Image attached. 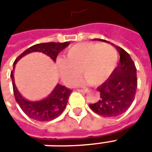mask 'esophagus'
Masks as SVG:
<instances>
[{
  "label": "esophagus",
  "mask_w": 152,
  "mask_h": 152,
  "mask_svg": "<svg viewBox=\"0 0 152 152\" xmlns=\"http://www.w3.org/2000/svg\"><path fill=\"white\" fill-rule=\"evenodd\" d=\"M78 92H81V93H84V94H86V93L88 92V89H76Z\"/></svg>",
  "instance_id": "34e87169"
}]
</instances>
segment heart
Returning a JSON list of instances; mask_svg holds the SVG:
<instances>
[{"mask_svg": "<svg viewBox=\"0 0 152 152\" xmlns=\"http://www.w3.org/2000/svg\"><path fill=\"white\" fill-rule=\"evenodd\" d=\"M117 60V50L112 45L86 42L70 47L66 58H58L57 63L60 76L66 85H73L82 71L86 80L81 83L89 81L98 86L112 75Z\"/></svg>", "mask_w": 152, "mask_h": 152, "instance_id": "heart-1", "label": "heart"}]
</instances>
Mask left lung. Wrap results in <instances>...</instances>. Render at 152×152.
Here are the masks:
<instances>
[{"instance_id":"left-lung-1","label":"left lung","mask_w":152,"mask_h":152,"mask_svg":"<svg viewBox=\"0 0 152 152\" xmlns=\"http://www.w3.org/2000/svg\"><path fill=\"white\" fill-rule=\"evenodd\" d=\"M115 48L121 56L120 63L108 79L98 88L100 99L89 104L93 112L104 117H115L127 111L137 90V69L134 61L122 48L117 45Z\"/></svg>"}]
</instances>
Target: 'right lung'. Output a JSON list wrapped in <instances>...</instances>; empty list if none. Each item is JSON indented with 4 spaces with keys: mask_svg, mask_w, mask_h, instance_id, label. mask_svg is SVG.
I'll return each instance as SVG.
<instances>
[{
    "mask_svg": "<svg viewBox=\"0 0 152 152\" xmlns=\"http://www.w3.org/2000/svg\"><path fill=\"white\" fill-rule=\"evenodd\" d=\"M70 42L66 41L63 43L60 42H48V43L37 44L25 50L19 55L14 62V68L16 63L26 54L31 52H42L52 58L55 62L56 58L59 52L69 45ZM14 71L10 73L13 84V90L16 102L23 110V112L28 117L38 121H52L63 113L66 107L72 89H67L65 86L57 85L53 92L47 97L38 102H30L23 98L16 88L14 79Z\"/></svg>",
    "mask_w": 152,
    "mask_h": 152,
    "instance_id": "1",
    "label": "right lung"
}]
</instances>
